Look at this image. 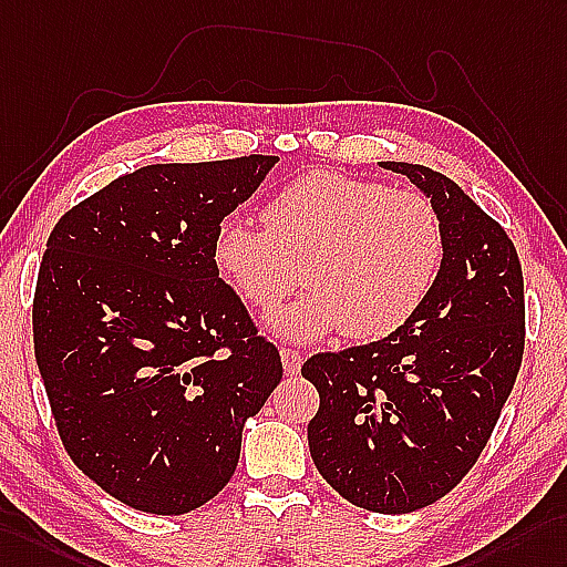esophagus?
<instances>
[{"mask_svg":"<svg viewBox=\"0 0 567 567\" xmlns=\"http://www.w3.org/2000/svg\"><path fill=\"white\" fill-rule=\"evenodd\" d=\"M281 363L286 375H298L302 365V355L296 349H281Z\"/></svg>","mask_w":567,"mask_h":567,"instance_id":"1","label":"esophagus"}]
</instances>
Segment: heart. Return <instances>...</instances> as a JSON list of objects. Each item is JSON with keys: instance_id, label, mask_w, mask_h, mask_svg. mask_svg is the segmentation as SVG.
<instances>
[{"instance_id": "obj_1", "label": "heart", "mask_w": 567, "mask_h": 567, "mask_svg": "<svg viewBox=\"0 0 567 567\" xmlns=\"http://www.w3.org/2000/svg\"><path fill=\"white\" fill-rule=\"evenodd\" d=\"M257 228L220 220L214 265L261 312L310 291L269 317L279 339L310 343L331 331L380 341L402 329L431 291L443 257L440 220L416 192L312 171L267 202Z\"/></svg>"}]
</instances>
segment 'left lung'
I'll list each match as a JSON object with an SVG mask.
<instances>
[{"label":"left lung","mask_w":567,"mask_h":567,"mask_svg":"<svg viewBox=\"0 0 567 567\" xmlns=\"http://www.w3.org/2000/svg\"><path fill=\"white\" fill-rule=\"evenodd\" d=\"M431 199L443 259L423 306L392 337L317 353L312 462L349 503L404 515L447 495L486 447L524 353V281L513 240L425 165L382 161Z\"/></svg>","instance_id":"obj_1"}]
</instances>
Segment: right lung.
<instances>
[{"mask_svg":"<svg viewBox=\"0 0 567 567\" xmlns=\"http://www.w3.org/2000/svg\"><path fill=\"white\" fill-rule=\"evenodd\" d=\"M279 156L156 163L69 209L33 300L35 361L69 457L142 513L185 515L226 486L243 427L284 368L214 236Z\"/></svg>","mask_w":567,"mask_h":567,"instance_id":"obj_1","label":"right lung"}]
</instances>
